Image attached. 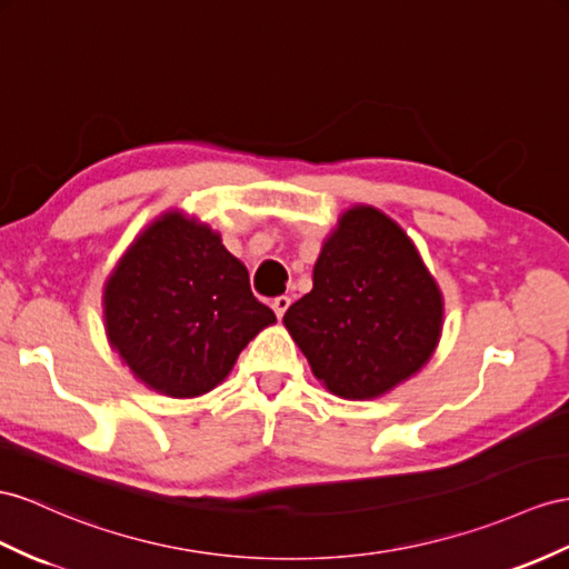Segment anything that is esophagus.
<instances>
[{
  "instance_id": "1",
  "label": "esophagus",
  "mask_w": 569,
  "mask_h": 569,
  "mask_svg": "<svg viewBox=\"0 0 569 569\" xmlns=\"http://www.w3.org/2000/svg\"><path fill=\"white\" fill-rule=\"evenodd\" d=\"M288 305H290V298L288 296H279V298H273V302H271V308H273V312H276V317H283L286 315V310H288Z\"/></svg>"
}]
</instances>
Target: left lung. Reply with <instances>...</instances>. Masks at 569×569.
<instances>
[{"instance_id": "obj_1", "label": "left lung", "mask_w": 569, "mask_h": 569, "mask_svg": "<svg viewBox=\"0 0 569 569\" xmlns=\"http://www.w3.org/2000/svg\"><path fill=\"white\" fill-rule=\"evenodd\" d=\"M312 283L283 325L331 395L375 399L432 356L442 293L416 244L382 211L353 207L341 216Z\"/></svg>"}]
</instances>
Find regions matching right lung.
<instances>
[{"instance_id":"1","label":"right lung","mask_w":569,"mask_h":569,"mask_svg":"<svg viewBox=\"0 0 569 569\" xmlns=\"http://www.w3.org/2000/svg\"><path fill=\"white\" fill-rule=\"evenodd\" d=\"M103 300L114 351L137 380L174 399L223 382L242 348L276 322L221 236L178 211L132 242Z\"/></svg>"}]
</instances>
